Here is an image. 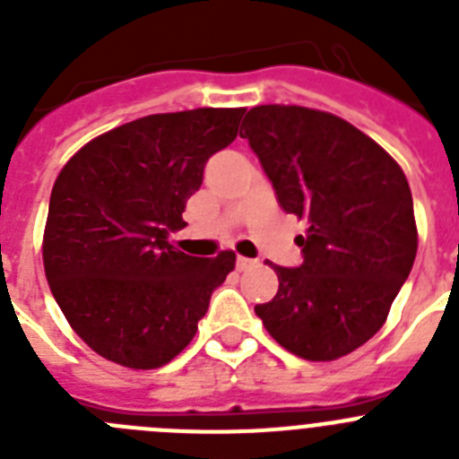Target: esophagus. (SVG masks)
Here are the masks:
<instances>
[{
	"label": "esophagus",
	"instance_id": "obj_1",
	"mask_svg": "<svg viewBox=\"0 0 459 459\" xmlns=\"http://www.w3.org/2000/svg\"><path fill=\"white\" fill-rule=\"evenodd\" d=\"M255 264H257L255 259H250V257H237V269H238V271H248V269H253Z\"/></svg>",
	"mask_w": 459,
	"mask_h": 459
}]
</instances>
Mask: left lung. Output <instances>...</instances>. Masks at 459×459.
Instances as JSON below:
<instances>
[{"instance_id":"left-lung-1","label":"left lung","mask_w":459,"mask_h":459,"mask_svg":"<svg viewBox=\"0 0 459 459\" xmlns=\"http://www.w3.org/2000/svg\"><path fill=\"white\" fill-rule=\"evenodd\" d=\"M287 213L306 221L303 262L255 306L271 338L307 360H335L384 326L416 259L413 200L400 165L328 112L257 105L241 126Z\"/></svg>"}]
</instances>
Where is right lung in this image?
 Masks as SVG:
<instances>
[{
  "instance_id": "1",
  "label": "right lung",
  "mask_w": 459,
  "mask_h": 459,
  "mask_svg": "<svg viewBox=\"0 0 459 459\" xmlns=\"http://www.w3.org/2000/svg\"><path fill=\"white\" fill-rule=\"evenodd\" d=\"M243 108L149 115L84 144L55 181L43 264L73 331L103 359L160 368L193 340L234 253L169 246L211 156L232 144Z\"/></svg>"
}]
</instances>
